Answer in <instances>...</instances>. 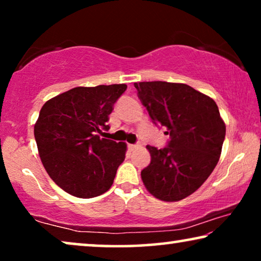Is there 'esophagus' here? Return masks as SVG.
I'll return each instance as SVG.
<instances>
[{
  "label": "esophagus",
  "instance_id": "34e87169",
  "mask_svg": "<svg viewBox=\"0 0 261 261\" xmlns=\"http://www.w3.org/2000/svg\"><path fill=\"white\" fill-rule=\"evenodd\" d=\"M128 147H129V149L130 151H133V149H135V148H138L139 147V144H130V145H128Z\"/></svg>",
  "mask_w": 261,
  "mask_h": 261
}]
</instances>
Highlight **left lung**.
Instances as JSON below:
<instances>
[{"instance_id": "1", "label": "left lung", "mask_w": 261, "mask_h": 261, "mask_svg": "<svg viewBox=\"0 0 261 261\" xmlns=\"http://www.w3.org/2000/svg\"><path fill=\"white\" fill-rule=\"evenodd\" d=\"M153 123L166 128L167 146H147L151 163L141 171L154 197L180 201L194 194L215 169L226 137V124L213 98L194 88L169 82L134 83Z\"/></svg>"}]
</instances>
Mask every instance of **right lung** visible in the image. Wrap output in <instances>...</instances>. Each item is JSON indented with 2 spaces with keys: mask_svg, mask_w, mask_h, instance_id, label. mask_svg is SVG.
Wrapping results in <instances>:
<instances>
[{
  "mask_svg": "<svg viewBox=\"0 0 261 261\" xmlns=\"http://www.w3.org/2000/svg\"><path fill=\"white\" fill-rule=\"evenodd\" d=\"M126 84L78 87L48 99L34 126L42 165L67 194L91 198L113 185L126 156L124 142L102 138Z\"/></svg>",
  "mask_w": 261,
  "mask_h": 261,
  "instance_id": "obj_1",
  "label": "right lung"
}]
</instances>
